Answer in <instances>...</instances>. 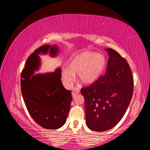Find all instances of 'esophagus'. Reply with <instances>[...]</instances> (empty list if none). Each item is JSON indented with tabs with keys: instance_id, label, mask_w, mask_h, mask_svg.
Segmentation results:
<instances>
[{
	"instance_id": "esophagus-1",
	"label": "esophagus",
	"mask_w": 150,
	"mask_h": 150,
	"mask_svg": "<svg viewBox=\"0 0 150 150\" xmlns=\"http://www.w3.org/2000/svg\"><path fill=\"white\" fill-rule=\"evenodd\" d=\"M79 92H80L79 88L77 87H75L72 91V96H73V97H75V96L77 95V94L79 93Z\"/></svg>"
}]
</instances>
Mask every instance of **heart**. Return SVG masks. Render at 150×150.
<instances>
[{
	"label": "heart",
	"mask_w": 150,
	"mask_h": 150,
	"mask_svg": "<svg viewBox=\"0 0 150 150\" xmlns=\"http://www.w3.org/2000/svg\"><path fill=\"white\" fill-rule=\"evenodd\" d=\"M106 67V57L99 53L85 52L76 55L68 63V69L63 71L65 83L71 86L74 81L75 73L83 84H91L100 78Z\"/></svg>",
	"instance_id": "obj_1"
}]
</instances>
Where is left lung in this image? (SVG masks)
Returning a JSON list of instances; mask_svg holds the SVG:
<instances>
[{
  "mask_svg": "<svg viewBox=\"0 0 150 150\" xmlns=\"http://www.w3.org/2000/svg\"><path fill=\"white\" fill-rule=\"evenodd\" d=\"M105 74L81 92L85 98L86 124L90 130L112 128L125 114L132 97L134 79L127 61L111 48Z\"/></svg>",
  "mask_w": 150,
  "mask_h": 150,
  "instance_id": "1",
  "label": "left lung"
}]
</instances>
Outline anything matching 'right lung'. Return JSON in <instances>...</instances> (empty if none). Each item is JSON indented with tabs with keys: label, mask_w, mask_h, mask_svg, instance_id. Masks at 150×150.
<instances>
[{
	"label": "right lung",
	"mask_w": 150,
	"mask_h": 150,
	"mask_svg": "<svg viewBox=\"0 0 150 150\" xmlns=\"http://www.w3.org/2000/svg\"><path fill=\"white\" fill-rule=\"evenodd\" d=\"M57 45H42L30 55L21 73V91L28 111L40 126L55 130L65 124L72 100L71 91L62 85V69L34 74L40 66L39 54L57 55Z\"/></svg>",
	"instance_id": "obj_1"
}]
</instances>
